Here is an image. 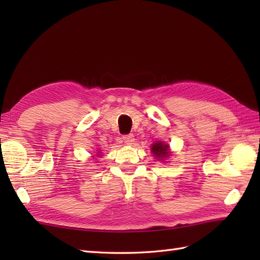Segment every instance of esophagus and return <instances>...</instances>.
<instances>
[{
    "label": "esophagus",
    "instance_id": "34e87169",
    "mask_svg": "<svg viewBox=\"0 0 260 260\" xmlns=\"http://www.w3.org/2000/svg\"><path fill=\"white\" fill-rule=\"evenodd\" d=\"M123 141H124L125 144H127V145H132V144H134V142H135L134 135H133V134H127V135H124V136H123Z\"/></svg>",
    "mask_w": 260,
    "mask_h": 260
}]
</instances>
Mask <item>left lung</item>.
<instances>
[{"instance_id": "left-lung-1", "label": "left lung", "mask_w": 260, "mask_h": 260, "mask_svg": "<svg viewBox=\"0 0 260 260\" xmlns=\"http://www.w3.org/2000/svg\"><path fill=\"white\" fill-rule=\"evenodd\" d=\"M152 152L156 157H167L169 152V145L163 144L162 142H157L152 146Z\"/></svg>"}]
</instances>
